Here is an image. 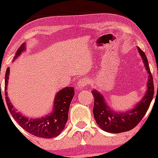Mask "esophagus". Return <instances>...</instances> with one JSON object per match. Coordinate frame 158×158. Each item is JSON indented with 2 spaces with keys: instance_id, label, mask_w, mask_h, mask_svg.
Listing matches in <instances>:
<instances>
[{
  "instance_id": "esophagus-1",
  "label": "esophagus",
  "mask_w": 158,
  "mask_h": 158,
  "mask_svg": "<svg viewBox=\"0 0 158 158\" xmlns=\"http://www.w3.org/2000/svg\"><path fill=\"white\" fill-rule=\"evenodd\" d=\"M88 80L86 79H82L80 80H79V82H77L76 84V89L77 90H79V89H82L83 88H85L87 85H88Z\"/></svg>"
}]
</instances>
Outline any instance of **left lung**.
<instances>
[{
  "mask_svg": "<svg viewBox=\"0 0 158 158\" xmlns=\"http://www.w3.org/2000/svg\"><path fill=\"white\" fill-rule=\"evenodd\" d=\"M138 50L148 74L147 91L139 102L125 111H116L108 105L104 96L99 92L96 89L92 91L94 96L93 114L95 122L100 128L109 133H121L135 128L146 114L153 99L154 83L148 59L139 47H138Z\"/></svg>",
  "mask_w": 158,
  "mask_h": 158,
  "instance_id": "1",
  "label": "left lung"
}]
</instances>
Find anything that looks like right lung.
I'll return each instance as SVG.
<instances>
[{"label": "right lung", "mask_w": 158, "mask_h": 158, "mask_svg": "<svg viewBox=\"0 0 158 158\" xmlns=\"http://www.w3.org/2000/svg\"><path fill=\"white\" fill-rule=\"evenodd\" d=\"M26 50V44H23L21 47L17 49L14 57V61L17 57ZM10 69H7L5 74V99L7 107L11 115L14 117L16 122L25 131L36 137L44 138H52L60 135L65 128L66 122L68 120V114L70 103L74 96L73 87H65L59 91L54 98L52 111L47 115L37 118L26 117L22 113L18 112L15 109L7 96V84H8Z\"/></svg>", "instance_id": "add662e5"}]
</instances>
